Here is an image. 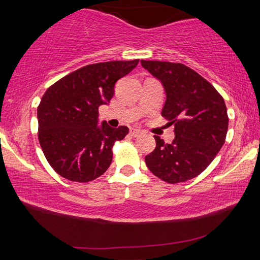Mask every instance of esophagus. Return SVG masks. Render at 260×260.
Returning <instances> with one entry per match:
<instances>
[{
    "mask_svg": "<svg viewBox=\"0 0 260 260\" xmlns=\"http://www.w3.org/2000/svg\"><path fill=\"white\" fill-rule=\"evenodd\" d=\"M143 134V132L142 131H140V129H131V135L132 136H134V138H138V136H141Z\"/></svg>",
    "mask_w": 260,
    "mask_h": 260,
    "instance_id": "34e87169",
    "label": "esophagus"
}]
</instances>
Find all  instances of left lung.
<instances>
[{"mask_svg": "<svg viewBox=\"0 0 260 260\" xmlns=\"http://www.w3.org/2000/svg\"><path fill=\"white\" fill-rule=\"evenodd\" d=\"M164 87L161 116L174 125L175 138L165 143L155 136L156 148L146 156L151 172L169 183L197 177L223 146L228 129L225 101L199 73L180 63L141 60Z\"/></svg>", "mask_w": 260, "mask_h": 260, "instance_id": "1", "label": "left lung"}]
</instances>
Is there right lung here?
Instances as JSON below:
<instances>
[{
	"label": "right lung",
	"instance_id": "obj_1",
	"mask_svg": "<svg viewBox=\"0 0 260 260\" xmlns=\"http://www.w3.org/2000/svg\"><path fill=\"white\" fill-rule=\"evenodd\" d=\"M139 63L112 60L77 70L49 87L38 108L39 142L48 162L77 182L102 175L112 161V147L128 127L99 125V108L113 98L114 85Z\"/></svg>",
	"mask_w": 260,
	"mask_h": 260
}]
</instances>
